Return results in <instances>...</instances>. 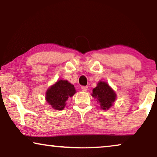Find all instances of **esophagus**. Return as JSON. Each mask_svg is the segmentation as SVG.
Wrapping results in <instances>:
<instances>
[{
    "mask_svg": "<svg viewBox=\"0 0 157 157\" xmlns=\"http://www.w3.org/2000/svg\"><path fill=\"white\" fill-rule=\"evenodd\" d=\"M81 89H82V91L86 92L88 89V87H87V86H82V87H81Z\"/></svg>",
    "mask_w": 157,
    "mask_h": 157,
    "instance_id": "1",
    "label": "esophagus"
}]
</instances>
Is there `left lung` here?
Listing matches in <instances>:
<instances>
[{
    "instance_id": "left-lung-1",
    "label": "left lung",
    "mask_w": 157,
    "mask_h": 157,
    "mask_svg": "<svg viewBox=\"0 0 157 157\" xmlns=\"http://www.w3.org/2000/svg\"><path fill=\"white\" fill-rule=\"evenodd\" d=\"M92 96L100 103L101 109L103 110H107L112 107L117 98L115 91L104 81L98 82L97 87L92 90Z\"/></svg>"
}]
</instances>
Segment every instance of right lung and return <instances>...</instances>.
<instances>
[{
    "label": "right lung",
    "instance_id": "1",
    "mask_svg": "<svg viewBox=\"0 0 157 157\" xmlns=\"http://www.w3.org/2000/svg\"><path fill=\"white\" fill-rule=\"evenodd\" d=\"M75 93V88L72 84L66 79H58L48 87L45 92V100L54 109L63 110L68 98Z\"/></svg>",
    "mask_w": 157,
    "mask_h": 157
}]
</instances>
